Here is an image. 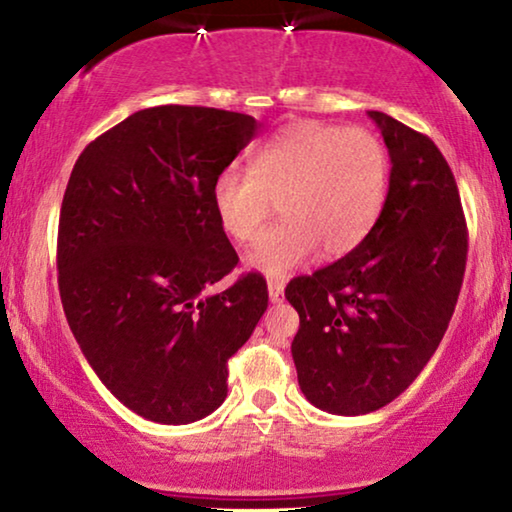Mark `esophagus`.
<instances>
[{"instance_id":"1","label":"esophagus","mask_w":512,"mask_h":512,"mask_svg":"<svg viewBox=\"0 0 512 512\" xmlns=\"http://www.w3.org/2000/svg\"><path fill=\"white\" fill-rule=\"evenodd\" d=\"M268 296H270V303H279V300L284 298V284L282 282H268Z\"/></svg>"}]
</instances>
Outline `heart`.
Masks as SVG:
<instances>
[{"mask_svg":"<svg viewBox=\"0 0 512 512\" xmlns=\"http://www.w3.org/2000/svg\"><path fill=\"white\" fill-rule=\"evenodd\" d=\"M389 186V153L375 135L345 125L298 121L258 146L249 172L223 170L212 209L223 233L249 244L272 209L282 223L251 249L247 265L282 279L319 254L342 258L380 219Z\"/></svg>","mask_w":512,"mask_h":512,"instance_id":"heart-1","label":"heart"}]
</instances>
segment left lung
<instances>
[{
	"label": "left lung",
	"instance_id": "8db88e82",
	"mask_svg": "<svg viewBox=\"0 0 512 512\" xmlns=\"http://www.w3.org/2000/svg\"><path fill=\"white\" fill-rule=\"evenodd\" d=\"M389 149V191L366 240L284 296L300 328L298 384L314 408L366 415L401 396L436 352L457 305L468 233L457 181L422 132L368 111Z\"/></svg>",
	"mask_w": 512,
	"mask_h": 512
}]
</instances>
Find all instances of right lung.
Returning a JSON list of instances; mask_svg holds the SVG:
<instances>
[{"label":"right lung","instance_id":"1","mask_svg":"<svg viewBox=\"0 0 512 512\" xmlns=\"http://www.w3.org/2000/svg\"><path fill=\"white\" fill-rule=\"evenodd\" d=\"M254 116L142 109L90 142L60 209L58 286L69 328L104 387L139 417L191 424L228 396V359L268 310L212 209L214 179L256 137Z\"/></svg>","mask_w":512,"mask_h":512}]
</instances>
